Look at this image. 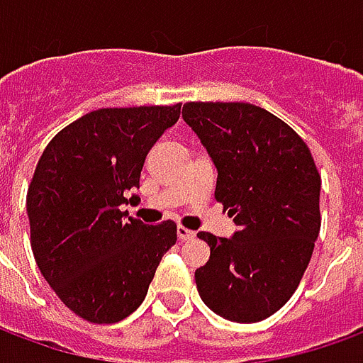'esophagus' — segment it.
Listing matches in <instances>:
<instances>
[{
    "mask_svg": "<svg viewBox=\"0 0 363 363\" xmlns=\"http://www.w3.org/2000/svg\"><path fill=\"white\" fill-rule=\"evenodd\" d=\"M177 237L181 241H189V239H194V231H190L186 228H177Z\"/></svg>",
    "mask_w": 363,
    "mask_h": 363,
    "instance_id": "obj_1",
    "label": "esophagus"
}]
</instances>
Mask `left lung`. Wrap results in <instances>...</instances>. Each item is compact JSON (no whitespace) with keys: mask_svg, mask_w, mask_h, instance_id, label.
I'll return each instance as SVG.
<instances>
[{"mask_svg":"<svg viewBox=\"0 0 363 363\" xmlns=\"http://www.w3.org/2000/svg\"><path fill=\"white\" fill-rule=\"evenodd\" d=\"M182 118L218 169L216 200L235 221L233 237L200 231L210 260L194 272L210 309L259 323L299 286L319 237L320 177L291 128L249 103H186Z\"/></svg>","mask_w":363,"mask_h":363,"instance_id":"8db88e82","label":"left lung"}]
</instances>
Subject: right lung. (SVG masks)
Returning <instances> with one entry per match:
<instances>
[{
    "mask_svg": "<svg viewBox=\"0 0 363 363\" xmlns=\"http://www.w3.org/2000/svg\"><path fill=\"white\" fill-rule=\"evenodd\" d=\"M181 104L101 108L52 138L27 192L30 247L44 280L89 323L126 319L145 299L177 225H147L120 206L140 198L143 161Z\"/></svg>",
    "mask_w": 363,
    "mask_h": 363,
    "instance_id": "add662e5",
    "label": "right lung"
}]
</instances>
